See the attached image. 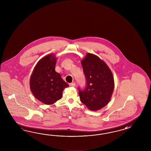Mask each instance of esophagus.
Masks as SVG:
<instances>
[{
  "mask_svg": "<svg viewBox=\"0 0 151 151\" xmlns=\"http://www.w3.org/2000/svg\"><path fill=\"white\" fill-rule=\"evenodd\" d=\"M69 85H70V86H72V87H74V86H76V83H70L69 84Z\"/></svg>",
  "mask_w": 151,
  "mask_h": 151,
  "instance_id": "obj_1",
  "label": "esophagus"
}]
</instances>
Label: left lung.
<instances>
[{
    "mask_svg": "<svg viewBox=\"0 0 151 151\" xmlns=\"http://www.w3.org/2000/svg\"><path fill=\"white\" fill-rule=\"evenodd\" d=\"M81 63L87 81L86 88L79 90L81 101L91 111L100 110L109 102L114 92L112 71L104 61L91 53H87Z\"/></svg>",
    "mask_w": 151,
    "mask_h": 151,
    "instance_id": "8db88e82",
    "label": "left lung"
}]
</instances>
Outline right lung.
Masks as SVG:
<instances>
[{
	"label": "right lung",
	"instance_id": "right-lung-1",
	"mask_svg": "<svg viewBox=\"0 0 151 151\" xmlns=\"http://www.w3.org/2000/svg\"><path fill=\"white\" fill-rule=\"evenodd\" d=\"M56 58L50 54L40 60L33 70L30 78V90L42 103L50 105L59 100L64 88L69 85L59 73L55 71Z\"/></svg>",
	"mask_w": 151,
	"mask_h": 151
}]
</instances>
